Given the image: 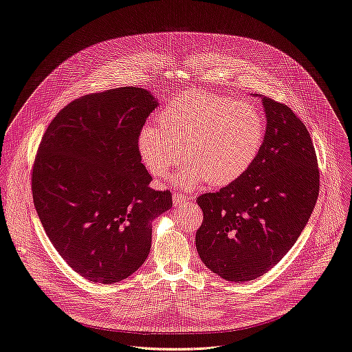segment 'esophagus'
I'll list each match as a JSON object with an SVG mask.
<instances>
[{
	"label": "esophagus",
	"instance_id": "esophagus-1",
	"mask_svg": "<svg viewBox=\"0 0 352 352\" xmlns=\"http://www.w3.org/2000/svg\"><path fill=\"white\" fill-rule=\"evenodd\" d=\"M192 197H186L185 195H182V193H177V192H175L173 193V204H175V206H182V205H185L186 202H189Z\"/></svg>",
	"mask_w": 352,
	"mask_h": 352
}]
</instances>
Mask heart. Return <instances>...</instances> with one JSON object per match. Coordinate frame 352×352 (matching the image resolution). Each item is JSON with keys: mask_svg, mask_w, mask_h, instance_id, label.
<instances>
[{"mask_svg": "<svg viewBox=\"0 0 352 352\" xmlns=\"http://www.w3.org/2000/svg\"><path fill=\"white\" fill-rule=\"evenodd\" d=\"M160 126L147 124L139 136L140 157L156 177L169 175L185 153L189 162L176 176L183 188L208 182L213 188L241 179L259 157L266 123L258 107L208 91H185L159 113Z\"/></svg>", "mask_w": 352, "mask_h": 352, "instance_id": "b5f03b06", "label": "heart"}]
</instances>
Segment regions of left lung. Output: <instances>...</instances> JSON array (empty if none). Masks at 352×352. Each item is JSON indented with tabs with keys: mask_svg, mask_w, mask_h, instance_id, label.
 <instances>
[{
	"mask_svg": "<svg viewBox=\"0 0 352 352\" xmlns=\"http://www.w3.org/2000/svg\"><path fill=\"white\" fill-rule=\"evenodd\" d=\"M266 138L259 157L236 182L196 199L202 262L245 282L271 271L298 241L320 193V169L307 126L283 103L262 97Z\"/></svg>",
	"mask_w": 352,
	"mask_h": 352,
	"instance_id": "obj_1",
	"label": "left lung"
}]
</instances>
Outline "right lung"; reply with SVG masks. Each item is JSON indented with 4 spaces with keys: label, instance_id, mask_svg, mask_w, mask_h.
<instances>
[{
    "label": "right lung",
    "instance_id": "obj_1",
    "mask_svg": "<svg viewBox=\"0 0 352 352\" xmlns=\"http://www.w3.org/2000/svg\"><path fill=\"white\" fill-rule=\"evenodd\" d=\"M157 107L144 89L119 87L73 100L48 124L31 170L32 200L50 242L96 283L136 272L152 246V221L172 208L150 188L139 136Z\"/></svg>",
    "mask_w": 352,
    "mask_h": 352
}]
</instances>
